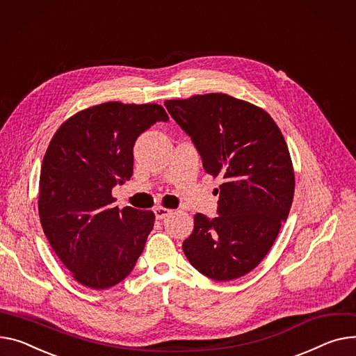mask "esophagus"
<instances>
[{"label": "esophagus", "instance_id": "1", "mask_svg": "<svg viewBox=\"0 0 356 356\" xmlns=\"http://www.w3.org/2000/svg\"><path fill=\"white\" fill-rule=\"evenodd\" d=\"M154 215H156V219H159V220H161V219H164V218H168L169 215H172V209H168V207H163V206H157V207H154Z\"/></svg>", "mask_w": 356, "mask_h": 356}]
</instances>
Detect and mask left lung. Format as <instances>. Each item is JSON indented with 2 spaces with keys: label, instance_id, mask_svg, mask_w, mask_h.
<instances>
[{
  "label": "left lung",
  "instance_id": "obj_1",
  "mask_svg": "<svg viewBox=\"0 0 356 356\" xmlns=\"http://www.w3.org/2000/svg\"><path fill=\"white\" fill-rule=\"evenodd\" d=\"M164 106L192 137L206 173L223 179L219 216L195 215L183 252L211 279H238L262 262L288 219L295 172L286 141L264 108L225 92Z\"/></svg>",
  "mask_w": 356,
  "mask_h": 356
}]
</instances>
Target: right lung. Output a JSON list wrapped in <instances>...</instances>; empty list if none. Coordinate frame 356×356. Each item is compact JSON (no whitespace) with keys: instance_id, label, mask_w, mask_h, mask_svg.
Here are the masks:
<instances>
[{"instance_id":"obj_1","label":"right lung","mask_w":356,"mask_h":356,"mask_svg":"<svg viewBox=\"0 0 356 356\" xmlns=\"http://www.w3.org/2000/svg\"><path fill=\"white\" fill-rule=\"evenodd\" d=\"M168 120L156 103L108 102L71 115L53 136L41 164L38 215L53 250L81 285H117L143 252L154 213L113 207L111 191L133 175L137 137Z\"/></svg>"}]
</instances>
